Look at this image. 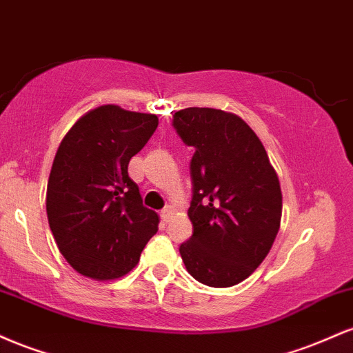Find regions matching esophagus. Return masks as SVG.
Returning a JSON list of instances; mask_svg holds the SVG:
<instances>
[{
    "mask_svg": "<svg viewBox=\"0 0 353 353\" xmlns=\"http://www.w3.org/2000/svg\"><path fill=\"white\" fill-rule=\"evenodd\" d=\"M172 214H174V208L168 205V208H164L163 210H161V219H163L164 222H169V219L172 217Z\"/></svg>",
    "mask_w": 353,
    "mask_h": 353,
    "instance_id": "1",
    "label": "esophagus"
}]
</instances>
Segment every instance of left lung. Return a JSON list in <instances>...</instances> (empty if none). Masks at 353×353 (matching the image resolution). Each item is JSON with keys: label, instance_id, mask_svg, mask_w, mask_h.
<instances>
[{"label": "left lung", "instance_id": "left-lung-1", "mask_svg": "<svg viewBox=\"0 0 353 353\" xmlns=\"http://www.w3.org/2000/svg\"><path fill=\"white\" fill-rule=\"evenodd\" d=\"M172 128L190 159L194 232L179 252L185 269L209 287L242 282L272 247L282 217L279 177L264 145L241 117L221 109L185 108Z\"/></svg>", "mask_w": 353, "mask_h": 353}]
</instances>
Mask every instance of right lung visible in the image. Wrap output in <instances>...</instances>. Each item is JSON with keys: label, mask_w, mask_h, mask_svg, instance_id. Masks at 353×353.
I'll list each match as a JSON object with an SVG mask.
<instances>
[{"label": "right lung", "mask_w": 353, "mask_h": 353, "mask_svg": "<svg viewBox=\"0 0 353 353\" xmlns=\"http://www.w3.org/2000/svg\"><path fill=\"white\" fill-rule=\"evenodd\" d=\"M157 124L154 114L106 104L76 121L61 141L48 181V221L59 252L86 277H123L157 232L159 217L144 208L128 174Z\"/></svg>", "instance_id": "right-lung-1"}]
</instances>
